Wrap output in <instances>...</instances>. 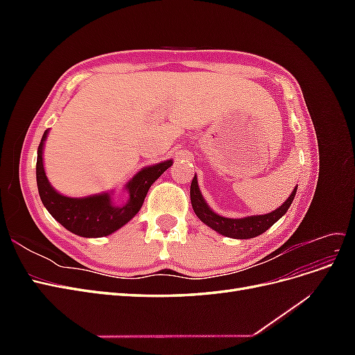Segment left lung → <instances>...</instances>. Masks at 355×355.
Returning a JSON list of instances; mask_svg holds the SVG:
<instances>
[{
  "label": "left lung",
  "mask_w": 355,
  "mask_h": 355,
  "mask_svg": "<svg viewBox=\"0 0 355 355\" xmlns=\"http://www.w3.org/2000/svg\"><path fill=\"white\" fill-rule=\"evenodd\" d=\"M296 189H297V187L293 189L292 194H290V197L282 204V206L275 209L274 211L266 213V214H257V216L240 218V219L225 218V216H220V214H218V213H214L209 207L206 200H204L201 196L197 176H194V179H192V182H191L189 194H191L192 209H194L196 214L202 223H206L207 227L225 235V237L247 240V239H253V237H257V235L263 234L266 230H270L272 225L283 216V214H286V211L290 207V204H292V201L296 196Z\"/></svg>",
  "instance_id": "1"
}]
</instances>
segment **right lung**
<instances>
[{
    "label": "right lung",
    "instance_id": "add662e5",
    "mask_svg": "<svg viewBox=\"0 0 355 355\" xmlns=\"http://www.w3.org/2000/svg\"><path fill=\"white\" fill-rule=\"evenodd\" d=\"M49 130L44 132L37 153V185L40 198L49 213L62 227H65L75 235L85 239L105 237L120 230L127 222H130L136 213L141 210L144 200L154 182L173 164V159L163 161L154 166L142 168L125 184L128 200L124 206L112 204L111 194H103L71 198L59 194L50 185L42 164V149L47 139Z\"/></svg>",
    "mask_w": 355,
    "mask_h": 355
}]
</instances>
